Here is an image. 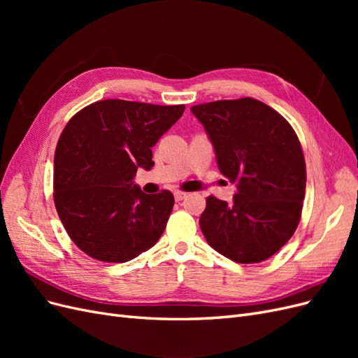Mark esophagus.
<instances>
[{"instance_id": "1", "label": "esophagus", "mask_w": 358, "mask_h": 358, "mask_svg": "<svg viewBox=\"0 0 358 358\" xmlns=\"http://www.w3.org/2000/svg\"><path fill=\"white\" fill-rule=\"evenodd\" d=\"M187 197V192H182V191H175V200L176 201H182L183 199Z\"/></svg>"}]
</instances>
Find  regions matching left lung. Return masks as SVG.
<instances>
[{"label": "left lung", "mask_w": 358, "mask_h": 358, "mask_svg": "<svg viewBox=\"0 0 358 358\" xmlns=\"http://www.w3.org/2000/svg\"><path fill=\"white\" fill-rule=\"evenodd\" d=\"M191 112L208 133L221 175L236 185L231 203L206 200L200 216L206 241L236 263L264 262L300 221L306 166L294 129L254 99L204 103Z\"/></svg>", "instance_id": "left-lung-1"}]
</instances>
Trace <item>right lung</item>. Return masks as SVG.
<instances>
[{"label":"right lung","instance_id":"add662e5","mask_svg":"<svg viewBox=\"0 0 358 358\" xmlns=\"http://www.w3.org/2000/svg\"><path fill=\"white\" fill-rule=\"evenodd\" d=\"M185 106L103 100L76 113L55 150L53 200L64 229L85 254L125 263L152 248L175 197L146 194L134 176L154 167L152 148Z\"/></svg>","mask_w":358,"mask_h":358}]
</instances>
